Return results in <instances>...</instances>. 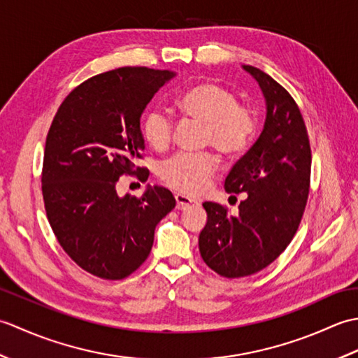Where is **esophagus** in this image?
Wrapping results in <instances>:
<instances>
[{"mask_svg":"<svg viewBox=\"0 0 358 358\" xmlns=\"http://www.w3.org/2000/svg\"><path fill=\"white\" fill-rule=\"evenodd\" d=\"M175 201H177V209H178V210H185V209H187V208L195 206V204H199L195 200L189 199V196H186V195H183V194H177V195H175Z\"/></svg>","mask_w":358,"mask_h":358,"instance_id":"obj_1","label":"esophagus"}]
</instances>
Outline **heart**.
Masks as SVG:
<instances>
[{
	"label": "heart",
	"instance_id": "b5f03b06",
	"mask_svg": "<svg viewBox=\"0 0 358 358\" xmlns=\"http://www.w3.org/2000/svg\"><path fill=\"white\" fill-rule=\"evenodd\" d=\"M177 106L186 117L204 124L203 143L226 157H238L254 140L255 112L238 104L237 94L215 81L195 83L178 96ZM141 131L149 146L164 150L172 141V118L163 109H150L143 118ZM217 169L218 159L209 152L178 154L162 166L159 177L173 191L199 195L206 191Z\"/></svg>",
	"mask_w": 358,
	"mask_h": 358
}]
</instances>
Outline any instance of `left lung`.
<instances>
[{"mask_svg":"<svg viewBox=\"0 0 358 358\" xmlns=\"http://www.w3.org/2000/svg\"><path fill=\"white\" fill-rule=\"evenodd\" d=\"M243 69L264 95V127L224 181L229 194H246L238 214L203 203L208 223L199 237L204 263L226 278L252 275L287 248L308 203L313 159L305 121L291 94L257 67Z\"/></svg>","mask_w":358,"mask_h":358,"instance_id":"1","label":"left lung"}]
</instances>
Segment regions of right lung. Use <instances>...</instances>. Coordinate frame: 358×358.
<instances>
[{
    "mask_svg": "<svg viewBox=\"0 0 358 358\" xmlns=\"http://www.w3.org/2000/svg\"><path fill=\"white\" fill-rule=\"evenodd\" d=\"M171 71L120 67L81 83L58 108L45 138L41 189L50 227L81 269L104 280L131 275L149 257L155 226L175 208L166 187L118 196L121 175L136 167L140 118Z\"/></svg>",
    "mask_w": 358,
    "mask_h": 358,
    "instance_id": "right-lung-1",
    "label": "right lung"
}]
</instances>
